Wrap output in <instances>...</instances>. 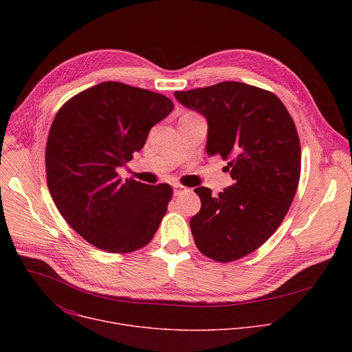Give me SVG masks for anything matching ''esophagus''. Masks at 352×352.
Wrapping results in <instances>:
<instances>
[{
  "label": "esophagus",
  "mask_w": 352,
  "mask_h": 352,
  "mask_svg": "<svg viewBox=\"0 0 352 352\" xmlns=\"http://www.w3.org/2000/svg\"><path fill=\"white\" fill-rule=\"evenodd\" d=\"M173 189H174V195H179V193L188 190V188L184 186V185H181V184H174V185H173Z\"/></svg>",
  "instance_id": "esophagus-1"
}]
</instances>
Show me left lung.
Listing matches in <instances>:
<instances>
[{
  "label": "left lung",
  "mask_w": 352,
  "mask_h": 352,
  "mask_svg": "<svg viewBox=\"0 0 352 352\" xmlns=\"http://www.w3.org/2000/svg\"><path fill=\"white\" fill-rule=\"evenodd\" d=\"M185 107L209 124L206 153L228 160L234 184L212 195L195 189L202 202L190 231L205 256L228 263L261 248L283 223L300 175L295 124L272 91L241 82L175 91Z\"/></svg>",
  "instance_id": "1"
}]
</instances>
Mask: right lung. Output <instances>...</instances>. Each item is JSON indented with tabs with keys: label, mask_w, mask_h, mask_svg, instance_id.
<instances>
[{
	"label": "right lung",
	"mask_w": 352,
	"mask_h": 352,
	"mask_svg": "<svg viewBox=\"0 0 352 352\" xmlns=\"http://www.w3.org/2000/svg\"><path fill=\"white\" fill-rule=\"evenodd\" d=\"M173 109L160 93L102 82L58 110L45 144L47 185L65 221L96 248L131 254L155 236L173 188L122 181L117 170Z\"/></svg>",
	"instance_id": "obj_1"
}]
</instances>
